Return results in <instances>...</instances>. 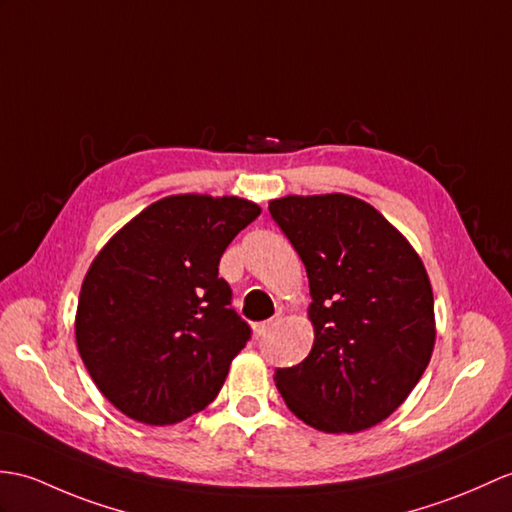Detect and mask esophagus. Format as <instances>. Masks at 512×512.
Instances as JSON below:
<instances>
[{
	"label": "esophagus",
	"mask_w": 512,
	"mask_h": 512,
	"mask_svg": "<svg viewBox=\"0 0 512 512\" xmlns=\"http://www.w3.org/2000/svg\"><path fill=\"white\" fill-rule=\"evenodd\" d=\"M277 323H279V318H270V320H264V323H255V325H253L255 338H264L272 327H277Z\"/></svg>",
	"instance_id": "obj_1"
}]
</instances>
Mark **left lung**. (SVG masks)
Segmentation results:
<instances>
[{
    "label": "left lung",
    "mask_w": 512,
    "mask_h": 512,
    "mask_svg": "<svg viewBox=\"0 0 512 512\" xmlns=\"http://www.w3.org/2000/svg\"><path fill=\"white\" fill-rule=\"evenodd\" d=\"M270 216L310 279L314 347L275 382L296 417L351 434L395 412L434 349V296L419 255L368 202L285 196Z\"/></svg>",
    "instance_id": "1"
}]
</instances>
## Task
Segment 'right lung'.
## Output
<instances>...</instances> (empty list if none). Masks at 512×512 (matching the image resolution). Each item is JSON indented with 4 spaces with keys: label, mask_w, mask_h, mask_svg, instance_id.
I'll return each instance as SVG.
<instances>
[{
    "label": "right lung",
    "mask_w": 512,
    "mask_h": 512,
    "mask_svg": "<svg viewBox=\"0 0 512 512\" xmlns=\"http://www.w3.org/2000/svg\"><path fill=\"white\" fill-rule=\"evenodd\" d=\"M259 213L235 196H170L93 259L76 342L95 386L126 417L172 425L216 399L253 334L231 307L218 264Z\"/></svg>",
    "instance_id": "right-lung-1"
}]
</instances>
